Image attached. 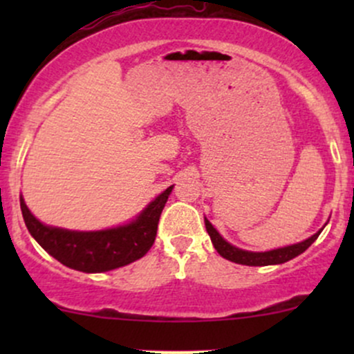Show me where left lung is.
<instances>
[{"mask_svg":"<svg viewBox=\"0 0 354 354\" xmlns=\"http://www.w3.org/2000/svg\"><path fill=\"white\" fill-rule=\"evenodd\" d=\"M206 231H208L211 243H213L214 250L218 251L223 258L230 259V261L238 263V265H246V266H268V265H281V263L290 261V259L296 258L298 254L304 253V251L310 248L313 243L316 241V238L319 236V233L323 230H319L318 233L313 234L311 238L304 239L301 243H296V245L278 248V250L265 251V253H254V251H245L239 250V248L230 245L226 239H223L221 234L214 230V226L211 225L208 219L205 218Z\"/></svg>","mask_w":354,"mask_h":354,"instance_id":"1","label":"left lung"}]
</instances>
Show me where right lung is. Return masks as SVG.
I'll return each mask as SVG.
<instances>
[{
    "label": "right lung",
    "mask_w": 354,
    "mask_h": 354,
    "mask_svg": "<svg viewBox=\"0 0 354 354\" xmlns=\"http://www.w3.org/2000/svg\"><path fill=\"white\" fill-rule=\"evenodd\" d=\"M173 186L156 196L131 223L101 231H70L43 225L19 196L26 228L61 265L83 273H103L143 258L156 238L161 211Z\"/></svg>",
    "instance_id": "right-lung-1"
}]
</instances>
